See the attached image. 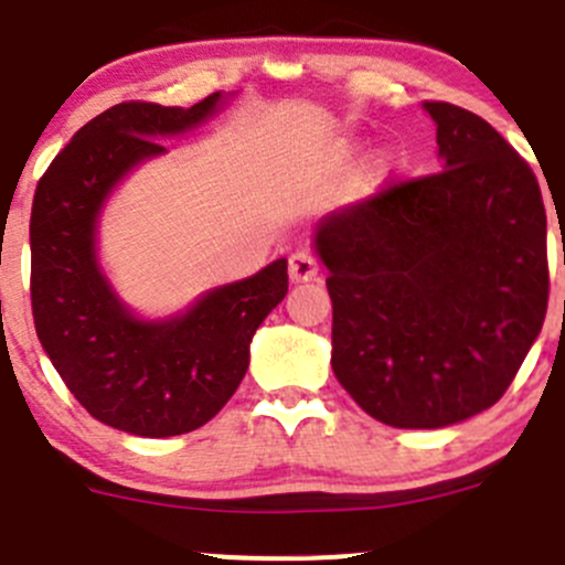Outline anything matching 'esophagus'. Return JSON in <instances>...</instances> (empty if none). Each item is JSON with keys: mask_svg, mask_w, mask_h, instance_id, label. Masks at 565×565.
Masks as SVG:
<instances>
[{"mask_svg": "<svg viewBox=\"0 0 565 565\" xmlns=\"http://www.w3.org/2000/svg\"><path fill=\"white\" fill-rule=\"evenodd\" d=\"M319 276V263L311 252H295L289 257V278L292 284H306L313 281Z\"/></svg>", "mask_w": 565, "mask_h": 565, "instance_id": "obj_1", "label": "esophagus"}]
</instances>
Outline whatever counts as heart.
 I'll list each match as a JSON object with an SVG mask.
<instances>
[{"mask_svg":"<svg viewBox=\"0 0 565 565\" xmlns=\"http://www.w3.org/2000/svg\"><path fill=\"white\" fill-rule=\"evenodd\" d=\"M362 153H365V148H362L360 142H341V146L335 148V153H332V159H335L338 168L349 170V168H354V164H360ZM406 168H408V157L401 146L382 148V151L376 153V159H373L371 189H379V186H384V183H392L395 178H401L403 173H406Z\"/></svg>","mask_w":565,"mask_h":565,"instance_id":"1","label":"heart"}]
</instances>
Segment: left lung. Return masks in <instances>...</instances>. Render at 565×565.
<instances>
[{
  "mask_svg": "<svg viewBox=\"0 0 565 565\" xmlns=\"http://www.w3.org/2000/svg\"><path fill=\"white\" fill-rule=\"evenodd\" d=\"M441 173L313 227L332 373L379 423L436 430L490 408L547 313V213L525 159L477 113L423 103Z\"/></svg>",
  "mask_w": 565,
  "mask_h": 565,
  "instance_id": "1",
  "label": "left lung"
}]
</instances>
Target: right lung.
<instances>
[{"instance_id": "right-lung-1", "label": "right lung", "mask_w": 565, "mask_h": 565, "mask_svg": "<svg viewBox=\"0 0 565 565\" xmlns=\"http://www.w3.org/2000/svg\"><path fill=\"white\" fill-rule=\"evenodd\" d=\"M235 94L192 108L121 103L81 127L40 178L32 224V313L38 338L78 403L99 423L142 438L198 430L222 412L248 371V347L287 295V259L222 284L170 317L121 300L99 263L105 205L162 138L194 132Z\"/></svg>"}]
</instances>
